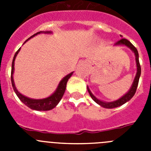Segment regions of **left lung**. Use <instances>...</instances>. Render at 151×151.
Instances as JSON below:
<instances>
[{
  "label": "left lung",
  "mask_w": 151,
  "mask_h": 151,
  "mask_svg": "<svg viewBox=\"0 0 151 151\" xmlns=\"http://www.w3.org/2000/svg\"><path fill=\"white\" fill-rule=\"evenodd\" d=\"M120 45H123V46H126L127 47H129L132 51L134 53V56H135V62H136V66H137V73H136L135 77L134 78V81H133V83L131 86L130 89L129 90V91L126 93V94H124L122 97H121L120 98H119L118 100L114 101H111V102H106V101H103L99 100L98 98L95 97L94 94H92L91 91H90L89 88L87 86L88 91L89 94H90L91 97L92 99L94 100V101H95L97 104H99L100 106H103V107L106 108V109H112V108L118 107V106H120L122 105H123L124 104H125L126 102H128L129 101H130L132 98L133 96L135 94L136 90H137V87H138V82H139V78L141 76V66H140L139 63V56H138V52L137 50V49L135 48V47L131 43L130 41H128L127 39L125 38H122L121 40H119V41H117L116 43L114 45V46H120Z\"/></svg>",
  "instance_id": "obj_1"
}]
</instances>
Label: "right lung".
Segmentation results:
<instances>
[{"label":"right lung","mask_w":151,"mask_h":151,"mask_svg":"<svg viewBox=\"0 0 151 151\" xmlns=\"http://www.w3.org/2000/svg\"><path fill=\"white\" fill-rule=\"evenodd\" d=\"M41 33H44V34H51L52 32L50 31H46V32H37L36 34L33 35L32 36H31L30 38H28L26 41H29L30 38H33L37 35L41 34ZM24 43V44H25ZM21 47L16 52L15 55L13 59V63H12V69H11V82L12 85H13V88L15 91V93L17 94V97L19 98L21 101L24 104L26 105L28 107L31 108L32 110H38V111H47V110H50L52 109H54V107H56L59 102L60 101V100L62 99L63 96L64 94V92L66 91V84H67L68 80L70 77L72 76V75L73 74V72H72L71 73L68 74L67 76H66L65 77L63 78V79L60 82L59 85L57 86V89L55 90V91L50 95L49 97H45V98H42V99H32V98H29V97H26V96L23 95L21 93L19 92V91L17 90V88L15 86V83H14V80H13V73H14V61H15L16 57H17V54L20 50Z\"/></svg>","instance_id":"right-lung-1"}]
</instances>
